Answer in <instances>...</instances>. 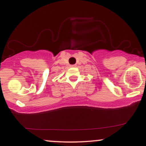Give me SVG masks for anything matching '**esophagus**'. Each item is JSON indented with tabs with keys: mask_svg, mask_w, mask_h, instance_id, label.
<instances>
[{
	"mask_svg": "<svg viewBox=\"0 0 146 146\" xmlns=\"http://www.w3.org/2000/svg\"><path fill=\"white\" fill-rule=\"evenodd\" d=\"M74 66V65H73V66Z\"/></svg>",
	"mask_w": 146,
	"mask_h": 146,
	"instance_id": "esophagus-1",
	"label": "esophagus"
}]
</instances>
